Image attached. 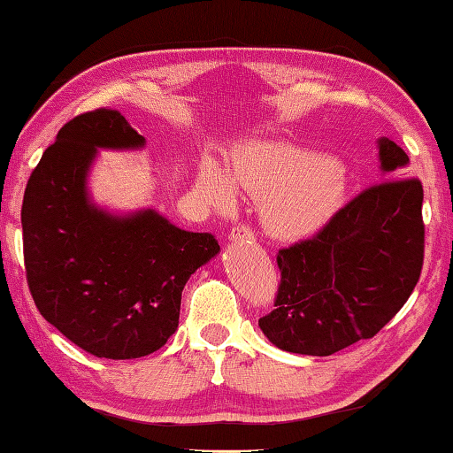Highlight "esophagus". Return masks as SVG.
I'll return each instance as SVG.
<instances>
[{"label":"esophagus","instance_id":"34e87169","mask_svg":"<svg viewBox=\"0 0 453 453\" xmlns=\"http://www.w3.org/2000/svg\"><path fill=\"white\" fill-rule=\"evenodd\" d=\"M229 240L232 242H254V232L246 224H238L229 232Z\"/></svg>","mask_w":453,"mask_h":453}]
</instances>
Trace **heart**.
Here are the masks:
<instances>
[{"mask_svg":"<svg viewBox=\"0 0 453 453\" xmlns=\"http://www.w3.org/2000/svg\"><path fill=\"white\" fill-rule=\"evenodd\" d=\"M235 185L264 199L265 226L284 240L317 234L344 197L339 165L288 145L250 147L232 161L229 175L211 161L199 171V193L224 210L235 203Z\"/></svg>","mask_w":453,"mask_h":453,"instance_id":"b5f03b06","label":"heart"}]
</instances>
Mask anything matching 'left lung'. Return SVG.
<instances>
[{
  "mask_svg": "<svg viewBox=\"0 0 453 453\" xmlns=\"http://www.w3.org/2000/svg\"><path fill=\"white\" fill-rule=\"evenodd\" d=\"M379 159L383 181L278 252L276 308L257 320L278 349L328 357L372 339L411 296L426 248L423 188L397 142L379 139Z\"/></svg>",
  "mask_w": 453,
  "mask_h": 453,
  "instance_id": "left-lung-1",
  "label": "left lung"
}]
</instances>
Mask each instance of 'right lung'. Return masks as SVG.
Returning <instances> with one entry per match:
<instances>
[{"label": "right lung", "instance_id": "obj_1", "mask_svg": "<svg viewBox=\"0 0 453 453\" xmlns=\"http://www.w3.org/2000/svg\"><path fill=\"white\" fill-rule=\"evenodd\" d=\"M145 136L119 111L64 125L27 179L24 264L42 317L86 353L139 358L179 325L189 276L219 252L211 234L185 232L155 210L111 215L92 203L86 175L96 149H141Z\"/></svg>", "mask_w": 453, "mask_h": 453}]
</instances>
